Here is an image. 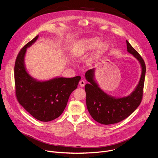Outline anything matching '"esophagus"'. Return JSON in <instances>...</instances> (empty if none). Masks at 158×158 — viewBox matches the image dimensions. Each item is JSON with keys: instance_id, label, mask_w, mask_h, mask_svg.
Listing matches in <instances>:
<instances>
[{"instance_id": "1", "label": "esophagus", "mask_w": 158, "mask_h": 158, "mask_svg": "<svg viewBox=\"0 0 158 158\" xmlns=\"http://www.w3.org/2000/svg\"><path fill=\"white\" fill-rule=\"evenodd\" d=\"M85 84V82L84 80H81L79 81V85H80L81 87H84Z\"/></svg>"}]
</instances>
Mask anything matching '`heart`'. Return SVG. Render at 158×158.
Returning <instances> with one entry per match:
<instances>
[{
    "label": "heart",
    "mask_w": 158,
    "mask_h": 158,
    "mask_svg": "<svg viewBox=\"0 0 158 158\" xmlns=\"http://www.w3.org/2000/svg\"><path fill=\"white\" fill-rule=\"evenodd\" d=\"M99 39L97 38L87 39L82 40L77 44L73 52V56L75 57H79L85 53L93 49L98 44ZM106 48V44L105 43H101L99 44L98 50L96 52V56L102 52Z\"/></svg>",
    "instance_id": "heart-1"
}]
</instances>
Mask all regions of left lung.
I'll list each match as a JSON object with an SVG mask.
<instances>
[{"label":"left lung","instance_id":"left-lung-1","mask_svg":"<svg viewBox=\"0 0 158 158\" xmlns=\"http://www.w3.org/2000/svg\"><path fill=\"white\" fill-rule=\"evenodd\" d=\"M126 44L127 51L139 61L142 67L139 84L129 96L121 98L111 97L102 91L95 82L94 69L88 70L85 74L89 82L85 85L88 111L96 121L102 124H115L125 119L137 109L143 99L146 74L145 62L127 40Z\"/></svg>","mask_w":158,"mask_h":158}]
</instances>
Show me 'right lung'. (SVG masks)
<instances>
[{"mask_svg":"<svg viewBox=\"0 0 158 158\" xmlns=\"http://www.w3.org/2000/svg\"><path fill=\"white\" fill-rule=\"evenodd\" d=\"M39 35L19 51L14 66L15 96L19 104L36 119L48 122L59 117L66 107L72 92L77 87L81 76L57 77L37 81L27 72L24 65L26 49Z\"/></svg>","mask_w":158,"mask_h":158,"instance_id":"1","label":"right lung"}]
</instances>
